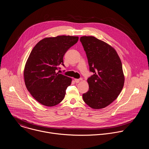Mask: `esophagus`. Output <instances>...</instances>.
Listing matches in <instances>:
<instances>
[{
	"label": "esophagus",
	"mask_w": 149,
	"mask_h": 149,
	"mask_svg": "<svg viewBox=\"0 0 149 149\" xmlns=\"http://www.w3.org/2000/svg\"><path fill=\"white\" fill-rule=\"evenodd\" d=\"M74 80H75V82L76 83H79L81 79H75Z\"/></svg>",
	"instance_id": "34e87169"
}]
</instances>
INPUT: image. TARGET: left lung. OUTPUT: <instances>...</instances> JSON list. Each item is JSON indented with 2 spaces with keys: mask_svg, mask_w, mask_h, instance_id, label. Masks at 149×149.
I'll return each instance as SVG.
<instances>
[{
  "mask_svg": "<svg viewBox=\"0 0 149 149\" xmlns=\"http://www.w3.org/2000/svg\"><path fill=\"white\" fill-rule=\"evenodd\" d=\"M80 41L86 51L90 71L87 79L89 90L82 95L91 108L104 109L120 94L124 84L122 63L116 49L106 42L92 36H84Z\"/></svg>",
  "mask_w": 149,
  "mask_h": 149,
  "instance_id": "1",
  "label": "left lung"
}]
</instances>
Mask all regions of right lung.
<instances>
[{
	"instance_id": "obj_1",
	"label": "right lung",
	"mask_w": 149,
	"mask_h": 149,
	"mask_svg": "<svg viewBox=\"0 0 149 149\" xmlns=\"http://www.w3.org/2000/svg\"><path fill=\"white\" fill-rule=\"evenodd\" d=\"M78 36H57L39 41L26 62L24 77L26 87L40 104L53 107L60 103L65 95L72 78L56 70L63 63L68 49L76 44Z\"/></svg>"
}]
</instances>
